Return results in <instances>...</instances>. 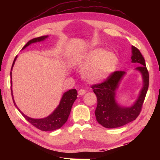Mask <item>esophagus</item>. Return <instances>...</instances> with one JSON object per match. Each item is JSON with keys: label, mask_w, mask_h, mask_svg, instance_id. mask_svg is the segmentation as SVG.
<instances>
[{"label": "esophagus", "mask_w": 160, "mask_h": 160, "mask_svg": "<svg viewBox=\"0 0 160 160\" xmlns=\"http://www.w3.org/2000/svg\"><path fill=\"white\" fill-rule=\"evenodd\" d=\"M86 93V91L85 89H80L78 91V94L79 95H83Z\"/></svg>", "instance_id": "obj_1"}]
</instances>
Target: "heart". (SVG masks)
Listing matches in <instances>:
<instances>
[{"instance_id": "1", "label": "heart", "mask_w": 160, "mask_h": 160, "mask_svg": "<svg viewBox=\"0 0 160 160\" xmlns=\"http://www.w3.org/2000/svg\"><path fill=\"white\" fill-rule=\"evenodd\" d=\"M82 68L83 78L90 83H99L107 79L115 71L118 58L113 52L97 48L85 52L77 60Z\"/></svg>"}]
</instances>
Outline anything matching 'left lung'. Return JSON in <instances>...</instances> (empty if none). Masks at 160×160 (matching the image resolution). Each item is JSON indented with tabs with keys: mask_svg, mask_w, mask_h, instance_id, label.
Returning a JSON list of instances; mask_svg holds the SVG:
<instances>
[{
	"mask_svg": "<svg viewBox=\"0 0 160 160\" xmlns=\"http://www.w3.org/2000/svg\"><path fill=\"white\" fill-rule=\"evenodd\" d=\"M132 62H137L141 65L136 67L135 70L142 73L143 83L138 98L132 106L122 107L115 100L116 90L125 74V71H115L102 83L91 86L98 99V105L95 111L96 119L104 128H116L123 126L134 121L141 112L149 87V72L139 50L134 46L132 47Z\"/></svg>",
	"mask_w": 160,
	"mask_h": 160,
	"instance_id": "left-lung-1",
	"label": "left lung"
}]
</instances>
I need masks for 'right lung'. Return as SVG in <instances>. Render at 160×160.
I'll list each match as a JSON object with an SVG mask.
<instances>
[{"label": "right lung", "mask_w": 160, "mask_h": 160, "mask_svg": "<svg viewBox=\"0 0 160 160\" xmlns=\"http://www.w3.org/2000/svg\"><path fill=\"white\" fill-rule=\"evenodd\" d=\"M49 36L46 35V36H41L39 37L32 38V39L30 40L25 46L22 47V49H25L27 47L32 44L33 42L44 41ZM17 58V56H16V57L14 58L13 63L11 67V71L12 69V67L14 66V62H15ZM11 89L12 98L15 107L17 108V109L19 111H20V113L23 115V117L25 118L31 124H32L33 126H35V128L41 131H44V132H47V131H54L57 129H59L66 123L69 116L72 105L77 98V92L75 89H70L69 91H67V92H65V93H64L63 95H62L59 103V105H58V107L55 109V111H53L51 115H49L48 117L45 118L33 119V118L28 117V116L24 114L22 111H21V110L18 108L15 102H14L13 95H12V72L11 71Z\"/></svg>", "instance_id": "add662e5"}]
</instances>
